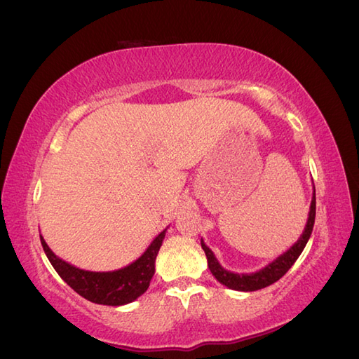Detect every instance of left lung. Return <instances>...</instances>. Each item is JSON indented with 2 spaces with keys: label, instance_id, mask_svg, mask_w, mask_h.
<instances>
[{
  "label": "left lung",
  "instance_id": "obj_1",
  "mask_svg": "<svg viewBox=\"0 0 359 359\" xmlns=\"http://www.w3.org/2000/svg\"><path fill=\"white\" fill-rule=\"evenodd\" d=\"M314 217H316V192H314V186H313V198H311V204H310V212H309V220H306V224L304 228V232L301 233V237L292 245L288 251H285L283 254H280L279 257L276 260H273L271 263H268L265 268L259 269L255 273H232L224 269L220 262L217 260L215 254L212 252L209 248L204 243V240L201 238V248L206 252L208 257V266L210 269L212 276L215 279L223 283L224 287H228L231 290L236 291H257L265 287H269L274 282H277L280 277L288 271V269L294 265V262L299 259V255L302 254L304 248L309 241L313 226H314Z\"/></svg>",
  "mask_w": 359,
  "mask_h": 359
}]
</instances>
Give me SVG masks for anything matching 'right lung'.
<instances>
[{
	"label": "right lung",
	"mask_w": 359,
	"mask_h": 359,
	"mask_svg": "<svg viewBox=\"0 0 359 359\" xmlns=\"http://www.w3.org/2000/svg\"><path fill=\"white\" fill-rule=\"evenodd\" d=\"M165 231L158 233L141 257L114 271L80 269L57 257L41 236L40 240L50 265L77 294L94 304L119 306L136 301L147 291L151 277L155 274V260L165 237Z\"/></svg>",
	"instance_id": "right-lung-1"
}]
</instances>
